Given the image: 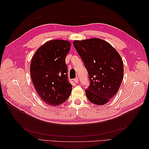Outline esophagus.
Segmentation results:
<instances>
[{
	"mask_svg": "<svg viewBox=\"0 0 149 149\" xmlns=\"http://www.w3.org/2000/svg\"><path fill=\"white\" fill-rule=\"evenodd\" d=\"M78 80H79V79H78V77H76V78H74V79H73L74 82L75 83H78Z\"/></svg>",
	"mask_w": 149,
	"mask_h": 149,
	"instance_id": "esophagus-1",
	"label": "esophagus"
}]
</instances>
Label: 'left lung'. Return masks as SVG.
<instances>
[{
	"mask_svg": "<svg viewBox=\"0 0 149 149\" xmlns=\"http://www.w3.org/2000/svg\"><path fill=\"white\" fill-rule=\"evenodd\" d=\"M73 43L89 75L86 95L95 104H106L118 93L123 79L124 65L119 53L100 38L74 40Z\"/></svg>",
	"mask_w": 149,
	"mask_h": 149,
	"instance_id": "1",
	"label": "left lung"
}]
</instances>
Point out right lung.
Returning a JSON list of instances; mask_svg holds the SVG:
<instances>
[{
  "instance_id": "right-lung-1",
  "label": "right lung",
  "mask_w": 149,
  "mask_h": 149,
  "mask_svg": "<svg viewBox=\"0 0 149 149\" xmlns=\"http://www.w3.org/2000/svg\"><path fill=\"white\" fill-rule=\"evenodd\" d=\"M71 43L50 40L35 52L30 63V75L39 96L47 104L59 106L70 97L72 84L68 79L65 63Z\"/></svg>"
}]
</instances>
